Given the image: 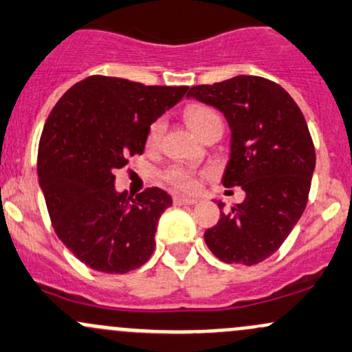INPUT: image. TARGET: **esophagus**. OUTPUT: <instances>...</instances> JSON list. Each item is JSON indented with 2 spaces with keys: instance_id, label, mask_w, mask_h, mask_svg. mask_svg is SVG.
I'll return each mask as SVG.
<instances>
[{
  "instance_id": "esophagus-1",
  "label": "esophagus",
  "mask_w": 352,
  "mask_h": 352,
  "mask_svg": "<svg viewBox=\"0 0 352 352\" xmlns=\"http://www.w3.org/2000/svg\"><path fill=\"white\" fill-rule=\"evenodd\" d=\"M173 204L175 206H194V204H197V199L180 197V195H177V197H173Z\"/></svg>"
}]
</instances>
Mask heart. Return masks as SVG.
I'll list each match as a JSON object with an SVG mask.
<instances>
[{
  "label": "heart",
  "mask_w": 352,
  "mask_h": 352,
  "mask_svg": "<svg viewBox=\"0 0 352 352\" xmlns=\"http://www.w3.org/2000/svg\"><path fill=\"white\" fill-rule=\"evenodd\" d=\"M217 120H219V116H217L212 109L206 108V106H192V108H188L186 111L187 124L197 136H201L202 131H204L212 121ZM162 133H164V121H155L150 126V129H148L146 145L150 148L157 146L162 138ZM164 179L165 182L172 184L173 187L180 188V190H194L195 186H197V179H195L194 173L180 165L168 166L164 172Z\"/></svg>",
  "instance_id": "1"
}]
</instances>
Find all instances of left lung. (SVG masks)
<instances>
[{"label": "left lung", "instance_id": "8db88e82", "mask_svg": "<svg viewBox=\"0 0 352 352\" xmlns=\"http://www.w3.org/2000/svg\"><path fill=\"white\" fill-rule=\"evenodd\" d=\"M187 98L224 114L231 155L223 186L246 192L204 232L206 244L224 263H261L282 246L307 206L316 148L305 118L282 86L258 76L194 86Z\"/></svg>", "mask_w": 352, "mask_h": 352}]
</instances>
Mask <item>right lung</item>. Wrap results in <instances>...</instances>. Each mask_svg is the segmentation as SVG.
Returning a JSON list of instances; mask_svg holds the SVG:
<instances>
[{"label": "right lung", "mask_w": 352, "mask_h": 352, "mask_svg": "<svg viewBox=\"0 0 352 352\" xmlns=\"http://www.w3.org/2000/svg\"><path fill=\"white\" fill-rule=\"evenodd\" d=\"M187 86H145L91 76L58 99L38 145V182L58 239L96 272L128 273L150 260L158 219L172 197L114 188V170L142 155L151 123Z\"/></svg>", "instance_id": "add662e5"}]
</instances>
